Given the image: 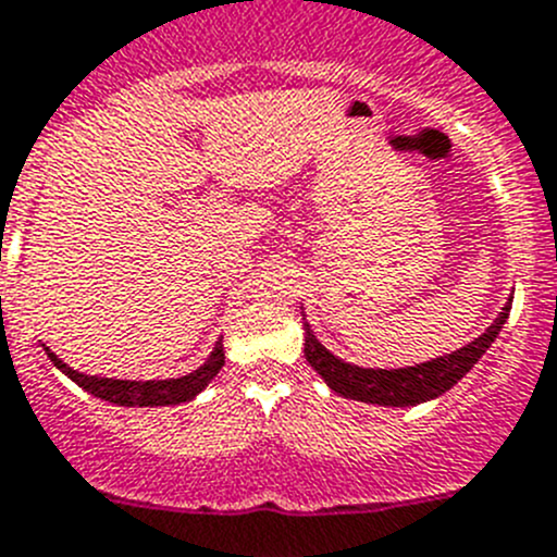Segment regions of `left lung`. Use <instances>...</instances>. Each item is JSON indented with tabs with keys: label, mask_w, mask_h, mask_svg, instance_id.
<instances>
[{
	"label": "left lung",
	"mask_w": 557,
	"mask_h": 557,
	"mask_svg": "<svg viewBox=\"0 0 557 557\" xmlns=\"http://www.w3.org/2000/svg\"><path fill=\"white\" fill-rule=\"evenodd\" d=\"M511 300L513 298H508V304L503 306V312L497 314V320L478 339H472L463 348L453 350V354L436 356V359L420 361V364L397 367V370H389V367L381 370V367L350 364V361L339 359V356H334L325 348L323 342L318 339V334L312 331V325L306 323V314L304 354L306 361L318 370V375H323L329 389H334L342 397H348V400L392 408L420 406V403H428L433 397L445 395L447 389H453L481 361V356L492 348V342L497 339L503 325L508 323Z\"/></svg>",
	"instance_id": "obj_1"
}]
</instances>
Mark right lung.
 <instances>
[{"mask_svg":"<svg viewBox=\"0 0 557 557\" xmlns=\"http://www.w3.org/2000/svg\"><path fill=\"white\" fill-rule=\"evenodd\" d=\"M46 356L52 359L63 375H69L76 386L88 392V395L99 397V400L112 403V406H126V408H154V406H178L193 397L201 395L207 384L221 372L226 354H223V339L215 342L212 354L207 356L201 367H196L187 375L178 379H157V381H126V379H104V375H90V372H79L71 364H65L54 350L44 345Z\"/></svg>","mask_w":557,"mask_h":557,"instance_id":"right-lung-1","label":"right lung"}]
</instances>
